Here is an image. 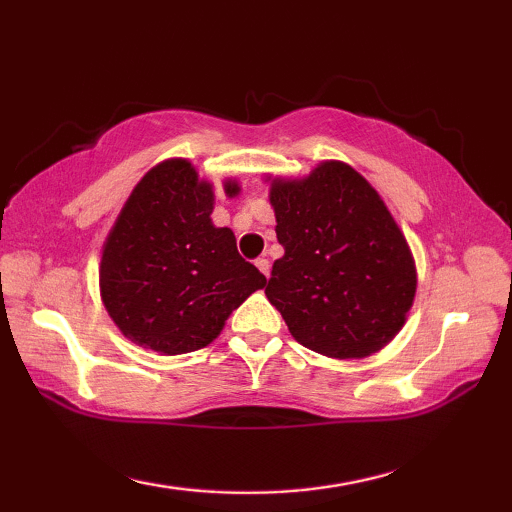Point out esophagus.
<instances>
[{
  "instance_id": "obj_1",
  "label": "esophagus",
  "mask_w": 512,
  "mask_h": 512,
  "mask_svg": "<svg viewBox=\"0 0 512 512\" xmlns=\"http://www.w3.org/2000/svg\"><path fill=\"white\" fill-rule=\"evenodd\" d=\"M255 266H257V268H259V271H262V273H264L266 277H268V275H271V262H268V259H266V257H259V259H257V262H255Z\"/></svg>"
}]
</instances>
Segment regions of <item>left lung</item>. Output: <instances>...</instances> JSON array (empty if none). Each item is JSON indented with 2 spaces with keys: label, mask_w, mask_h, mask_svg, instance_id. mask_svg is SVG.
Listing matches in <instances>:
<instances>
[{
  "label": "left lung",
  "mask_w": 512,
  "mask_h": 512,
  "mask_svg": "<svg viewBox=\"0 0 512 512\" xmlns=\"http://www.w3.org/2000/svg\"><path fill=\"white\" fill-rule=\"evenodd\" d=\"M266 183L284 248L266 298L293 339L329 359H366L386 348L413 307L418 271L377 189L341 160Z\"/></svg>",
  "instance_id": "8db88e82"
}]
</instances>
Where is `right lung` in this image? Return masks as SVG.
I'll return each instance as SVG.
<instances>
[{
	"instance_id": "right-lung-1",
	"label": "right lung",
	"mask_w": 512,
	"mask_h": 512,
	"mask_svg": "<svg viewBox=\"0 0 512 512\" xmlns=\"http://www.w3.org/2000/svg\"><path fill=\"white\" fill-rule=\"evenodd\" d=\"M237 196V178L223 180ZM214 185L185 158L155 164L133 187L101 248L99 293L128 341L164 357L210 345L266 277L212 223Z\"/></svg>"
}]
</instances>
